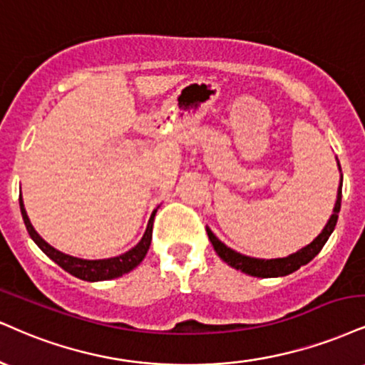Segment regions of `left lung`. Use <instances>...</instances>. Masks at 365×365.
<instances>
[{"mask_svg": "<svg viewBox=\"0 0 365 365\" xmlns=\"http://www.w3.org/2000/svg\"><path fill=\"white\" fill-rule=\"evenodd\" d=\"M338 161V160H336ZM338 165V170H340V163ZM341 182H344V177H340V185H338V194H336V202H335V207H333V214L328 219V222L324 225L323 231L319 232L316 238L311 241L309 245H306L304 248L297 250L296 253H291L289 257L284 258H270V260H265V258H253V257H247V255H241L235 250L226 247L221 240L214 235L212 231L207 227V235L210 243H212L214 250L216 253L221 257L222 262H226L227 265L232 267V269L241 270L243 274L252 275V277H284V275L292 274L297 269H301L302 265L309 263L313 258L322 252V248L324 247L330 235L335 230L336 221H338V212H340V205H341Z\"/></svg>", "mask_w": 365, "mask_h": 365, "instance_id": "left-lung-1", "label": "left lung"}]
</instances>
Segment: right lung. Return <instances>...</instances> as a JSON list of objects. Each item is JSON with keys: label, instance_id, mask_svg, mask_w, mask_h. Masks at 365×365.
<instances>
[{"label": "right lung", "instance_id": "add662e5", "mask_svg": "<svg viewBox=\"0 0 365 365\" xmlns=\"http://www.w3.org/2000/svg\"><path fill=\"white\" fill-rule=\"evenodd\" d=\"M20 210H21V217H24L25 226H27L30 238L35 241V245H37V247L41 248L52 262H56L61 269L69 272V274L74 275V277L88 280V282H98V280H110V279L122 277V275L135 269V267L144 260V257H146L149 250V245H151L153 221H155L158 209L153 210L146 231H144L143 238H140V241L134 248H130L129 252L118 255V257L103 258V260H85V258L71 257V255L59 252V250L51 247L47 241H43L41 238V235L34 230L32 222H30L27 210H25V205H24V199H21V194H20Z\"/></svg>", "mask_w": 365, "mask_h": 365}]
</instances>
